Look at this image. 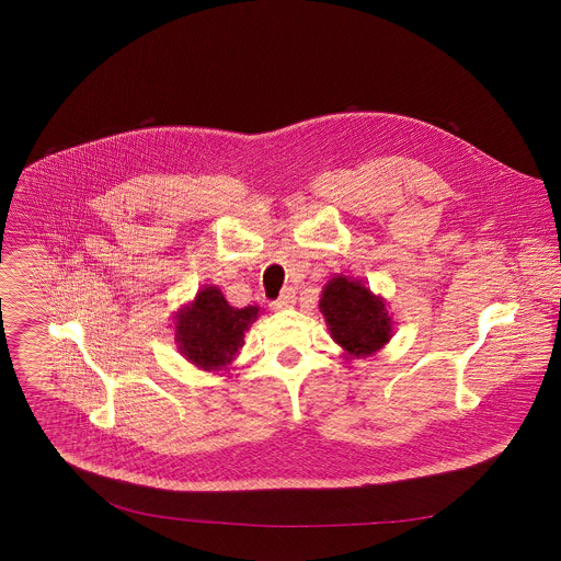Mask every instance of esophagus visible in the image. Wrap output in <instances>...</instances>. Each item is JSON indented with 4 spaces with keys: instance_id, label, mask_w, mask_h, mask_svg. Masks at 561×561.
I'll return each instance as SVG.
<instances>
[{
    "instance_id": "obj_1",
    "label": "esophagus",
    "mask_w": 561,
    "mask_h": 561,
    "mask_svg": "<svg viewBox=\"0 0 561 561\" xmlns=\"http://www.w3.org/2000/svg\"><path fill=\"white\" fill-rule=\"evenodd\" d=\"M296 302V289L294 287H285L283 291H280V296H278V300H274V309H287V307H291Z\"/></svg>"
}]
</instances>
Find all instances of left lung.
Returning a JSON list of instances; mask_svg holds the SVG:
<instances>
[{
  "instance_id": "8db88e82",
  "label": "left lung",
  "mask_w": 561,
  "mask_h": 561,
  "mask_svg": "<svg viewBox=\"0 0 561 561\" xmlns=\"http://www.w3.org/2000/svg\"><path fill=\"white\" fill-rule=\"evenodd\" d=\"M320 311L330 336L350 358L371 356L393 336L387 302L360 280L347 276L328 280L321 291Z\"/></svg>"
}]
</instances>
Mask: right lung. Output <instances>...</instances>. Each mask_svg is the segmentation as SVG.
Segmentation results:
<instances>
[{"label": "right lung", "mask_w": 561, "mask_h": 561, "mask_svg": "<svg viewBox=\"0 0 561 561\" xmlns=\"http://www.w3.org/2000/svg\"><path fill=\"white\" fill-rule=\"evenodd\" d=\"M259 313V307L233 309L216 285H207L174 313V341L192 365L222 371L240 354L243 332Z\"/></svg>", "instance_id": "1"}]
</instances>
